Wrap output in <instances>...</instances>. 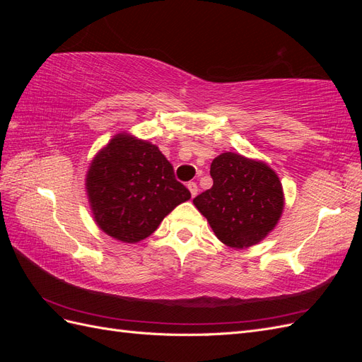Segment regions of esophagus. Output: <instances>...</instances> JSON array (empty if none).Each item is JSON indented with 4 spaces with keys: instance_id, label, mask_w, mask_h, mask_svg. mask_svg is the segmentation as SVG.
I'll return each instance as SVG.
<instances>
[{
    "instance_id": "34e87169",
    "label": "esophagus",
    "mask_w": 362,
    "mask_h": 362,
    "mask_svg": "<svg viewBox=\"0 0 362 362\" xmlns=\"http://www.w3.org/2000/svg\"><path fill=\"white\" fill-rule=\"evenodd\" d=\"M187 187H189V190H190L192 196H193V198H194V196L198 194V184L193 182V181H190V182L187 184Z\"/></svg>"
}]
</instances>
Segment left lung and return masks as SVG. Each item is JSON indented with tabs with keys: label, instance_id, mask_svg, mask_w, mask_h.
Instances as JSON below:
<instances>
[{
	"label": "left lung",
	"instance_id": "obj_1",
	"mask_svg": "<svg viewBox=\"0 0 362 362\" xmlns=\"http://www.w3.org/2000/svg\"><path fill=\"white\" fill-rule=\"evenodd\" d=\"M213 187L193 199L222 243L243 249L258 243L278 223L284 194L267 164L225 152L211 163Z\"/></svg>",
	"mask_w": 362,
	"mask_h": 362
}]
</instances>
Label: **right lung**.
<instances>
[{
    "instance_id": "right-lung-1",
    "label": "right lung",
    "mask_w": 362,
    "mask_h": 362,
    "mask_svg": "<svg viewBox=\"0 0 362 362\" xmlns=\"http://www.w3.org/2000/svg\"><path fill=\"white\" fill-rule=\"evenodd\" d=\"M86 187L98 226L125 243L149 237L192 196L156 145L128 134H117L95 157Z\"/></svg>"
}]
</instances>
